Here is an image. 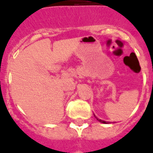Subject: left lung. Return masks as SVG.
<instances>
[{"instance_id": "1", "label": "left lung", "mask_w": 153, "mask_h": 153, "mask_svg": "<svg viewBox=\"0 0 153 153\" xmlns=\"http://www.w3.org/2000/svg\"><path fill=\"white\" fill-rule=\"evenodd\" d=\"M94 116H95V115H94ZM95 117H96V116H95ZM96 119L97 120H98V121L101 122V123H103V124H108V123H109V122H106V121H105V120H100V119L97 118V117H96Z\"/></svg>"}]
</instances>
